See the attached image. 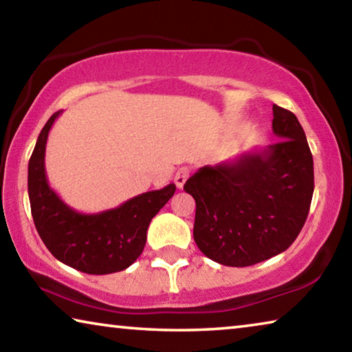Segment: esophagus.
<instances>
[{
	"label": "esophagus",
	"instance_id": "1",
	"mask_svg": "<svg viewBox=\"0 0 352 352\" xmlns=\"http://www.w3.org/2000/svg\"><path fill=\"white\" fill-rule=\"evenodd\" d=\"M189 177V169L188 168H180L175 172V177H174V182L177 184L178 189H182L184 186V183H186Z\"/></svg>",
	"mask_w": 352,
	"mask_h": 352
}]
</instances>
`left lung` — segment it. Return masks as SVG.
<instances>
[{
	"label": "left lung",
	"instance_id": "obj_1",
	"mask_svg": "<svg viewBox=\"0 0 352 352\" xmlns=\"http://www.w3.org/2000/svg\"><path fill=\"white\" fill-rule=\"evenodd\" d=\"M276 144L204 166L184 183L195 200L194 241L206 258L248 267L287 250L305 225L314 160L294 113L273 105Z\"/></svg>",
	"mask_w": 352,
	"mask_h": 352
}]
</instances>
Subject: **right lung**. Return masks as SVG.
I'll return each instance as SVG.
<instances>
[{"instance_id":"add662e5","label":"right lung","mask_w":352,"mask_h":352,"mask_svg":"<svg viewBox=\"0 0 352 352\" xmlns=\"http://www.w3.org/2000/svg\"><path fill=\"white\" fill-rule=\"evenodd\" d=\"M60 113H54L41 129L28 166L35 228L52 256L76 270L88 275L126 270L144 250L148 223L174 195L175 184L140 194L102 212L73 210L50 186L45 169L47 135Z\"/></svg>"}]
</instances>
